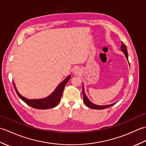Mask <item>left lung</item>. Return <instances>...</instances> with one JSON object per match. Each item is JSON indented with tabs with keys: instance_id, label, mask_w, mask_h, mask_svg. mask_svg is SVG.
Returning <instances> with one entry per match:
<instances>
[{
	"instance_id": "obj_1",
	"label": "left lung",
	"mask_w": 146,
	"mask_h": 146,
	"mask_svg": "<svg viewBox=\"0 0 146 146\" xmlns=\"http://www.w3.org/2000/svg\"><path fill=\"white\" fill-rule=\"evenodd\" d=\"M121 50L122 51V52L124 53L125 57L127 58V60H128V53H127V49L126 46L123 44V42H122V45H121ZM83 102H84L85 104L88 107L92 108V109H98V110H102V109H104V108H107L110 107L111 106H112V105H115L116 103H114L112 104H110V105H95L94 104L92 103V102L88 100V98L86 97V94H85V92H84V88L83 87Z\"/></svg>"
}]
</instances>
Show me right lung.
Masks as SVG:
<instances>
[{"instance_id":"right-lung-1","label":"right lung","mask_w":146,"mask_h":146,"mask_svg":"<svg viewBox=\"0 0 146 146\" xmlns=\"http://www.w3.org/2000/svg\"><path fill=\"white\" fill-rule=\"evenodd\" d=\"M70 78L71 76L70 75H68L66 77V78L58 86V87L56 88L54 92L52 93L51 95H49V97L42 99H34V100L27 99L25 97H24L23 96H22L19 93L17 92V89L15 88L14 83V86L15 90L16 92L19 97V98L25 102L26 104L33 108H37V109H49V108H51L56 107L59 103H60L64 86L66 85V83H68V80L70 79Z\"/></svg>"}]
</instances>
